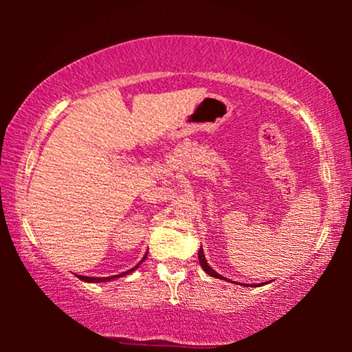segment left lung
<instances>
[{
    "instance_id": "obj_1",
    "label": "left lung",
    "mask_w": 352,
    "mask_h": 352,
    "mask_svg": "<svg viewBox=\"0 0 352 352\" xmlns=\"http://www.w3.org/2000/svg\"><path fill=\"white\" fill-rule=\"evenodd\" d=\"M199 261H200V264H201V269H204V271H205L206 274H208V276L216 277V278H221V280H228V282H230L229 278L223 277V276H221V274L216 272L214 269H211V267L208 266V263H206V258H205V254H204V248L199 250Z\"/></svg>"
}]
</instances>
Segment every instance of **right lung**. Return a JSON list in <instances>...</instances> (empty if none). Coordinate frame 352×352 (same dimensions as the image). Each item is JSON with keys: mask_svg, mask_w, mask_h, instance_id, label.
Returning a JSON list of instances; mask_svg holds the SVG:
<instances>
[{"mask_svg": "<svg viewBox=\"0 0 352 352\" xmlns=\"http://www.w3.org/2000/svg\"><path fill=\"white\" fill-rule=\"evenodd\" d=\"M146 258H147V254L146 256H144L141 261H139L136 266H134L133 269H129V271H126V272H122V274H118V276H110V277H86V276H76L80 278V280H83V282H96V283H99V282H109V280H113V278H118V277H123V276H126V274H129V272H133V271H136V269L141 266V263L142 261H146Z\"/></svg>", "mask_w": 352, "mask_h": 352, "instance_id": "add662e5", "label": "right lung"}]
</instances>
